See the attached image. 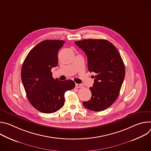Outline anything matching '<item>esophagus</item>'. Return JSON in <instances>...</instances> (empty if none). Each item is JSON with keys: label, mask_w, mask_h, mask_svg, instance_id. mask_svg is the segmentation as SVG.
Listing matches in <instances>:
<instances>
[{"label": "esophagus", "mask_w": 151, "mask_h": 151, "mask_svg": "<svg viewBox=\"0 0 151 151\" xmlns=\"http://www.w3.org/2000/svg\"><path fill=\"white\" fill-rule=\"evenodd\" d=\"M75 87L76 88H83V85L81 84H79V83H76L75 84Z\"/></svg>", "instance_id": "1"}]
</instances>
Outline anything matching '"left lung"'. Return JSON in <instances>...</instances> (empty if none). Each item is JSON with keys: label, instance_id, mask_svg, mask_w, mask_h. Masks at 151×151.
<instances>
[{"label": "left lung", "instance_id": "1", "mask_svg": "<svg viewBox=\"0 0 151 151\" xmlns=\"http://www.w3.org/2000/svg\"><path fill=\"white\" fill-rule=\"evenodd\" d=\"M88 58V69L96 73L92 97L83 105L99 112L109 107L118 98L124 79L125 66L116 48L105 39H83L75 42Z\"/></svg>", "mask_w": 151, "mask_h": 151}]
</instances>
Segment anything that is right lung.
<instances>
[{
    "instance_id": "right-lung-1",
    "label": "right lung",
    "mask_w": 151,
    "mask_h": 151,
    "mask_svg": "<svg viewBox=\"0 0 151 151\" xmlns=\"http://www.w3.org/2000/svg\"><path fill=\"white\" fill-rule=\"evenodd\" d=\"M64 41L45 40L27 54L21 68V80L30 104L45 114L57 112L64 104V93L75 87L72 80L53 78L51 69L58 64V52Z\"/></svg>"
}]
</instances>
